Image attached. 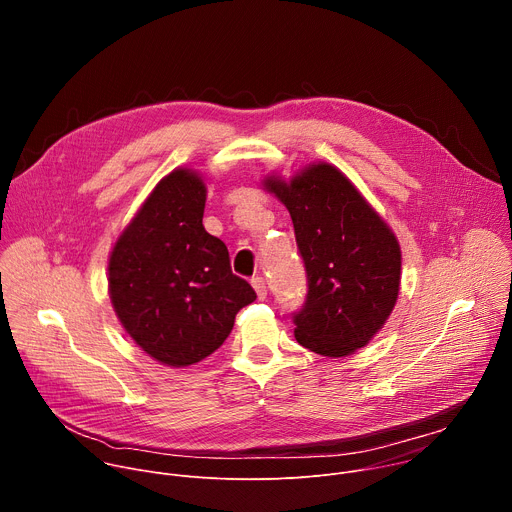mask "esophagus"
Here are the masks:
<instances>
[{
    "label": "esophagus",
    "instance_id": "obj_1",
    "mask_svg": "<svg viewBox=\"0 0 512 512\" xmlns=\"http://www.w3.org/2000/svg\"><path fill=\"white\" fill-rule=\"evenodd\" d=\"M251 285L255 287L259 300H263V298L267 296V283H265L263 277H253V279H251Z\"/></svg>",
    "mask_w": 512,
    "mask_h": 512
}]
</instances>
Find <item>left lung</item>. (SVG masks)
Returning a JSON list of instances; mask_svg holds the SVG:
<instances>
[{
    "instance_id": "8db88e82",
    "label": "left lung",
    "mask_w": 512,
    "mask_h": 512,
    "mask_svg": "<svg viewBox=\"0 0 512 512\" xmlns=\"http://www.w3.org/2000/svg\"><path fill=\"white\" fill-rule=\"evenodd\" d=\"M263 186L289 210L306 265L308 294L294 314L296 340L336 358L367 346L399 296L397 237L332 164H312L289 182L267 176Z\"/></svg>"
}]
</instances>
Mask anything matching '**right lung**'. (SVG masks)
<instances>
[{
  "label": "right lung",
  "instance_id": "1",
  "mask_svg": "<svg viewBox=\"0 0 512 512\" xmlns=\"http://www.w3.org/2000/svg\"><path fill=\"white\" fill-rule=\"evenodd\" d=\"M206 186L188 168L158 182L109 257V296L133 342L168 367L221 346L255 289L231 271L227 245L202 225Z\"/></svg>",
  "mask_w": 512,
  "mask_h": 512
}]
</instances>
